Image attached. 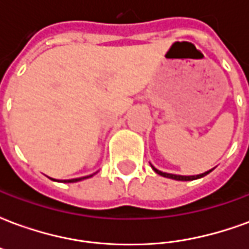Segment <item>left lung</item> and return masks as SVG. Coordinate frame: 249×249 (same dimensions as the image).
Here are the masks:
<instances>
[{"label": "left lung", "instance_id": "obj_1", "mask_svg": "<svg viewBox=\"0 0 249 249\" xmlns=\"http://www.w3.org/2000/svg\"><path fill=\"white\" fill-rule=\"evenodd\" d=\"M153 168V171L157 173V175H160V176H162V178H173V180H178V181H191V180H196V178H204L205 175H208L211 171H208V172H204L201 173V175H197V176H181V175H172V173H165V172H161V171H159V169H156L155 167Z\"/></svg>", "mask_w": 249, "mask_h": 249}]
</instances>
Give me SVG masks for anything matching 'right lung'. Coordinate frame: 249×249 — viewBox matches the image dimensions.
<instances>
[{"label":"right lung","mask_w":249,"mask_h":249,"mask_svg":"<svg viewBox=\"0 0 249 249\" xmlns=\"http://www.w3.org/2000/svg\"><path fill=\"white\" fill-rule=\"evenodd\" d=\"M93 175H89V176H85V178H71V180H62V183H76V181H81V180H85L88 178H92ZM56 181V180H54Z\"/></svg>","instance_id":"add662e5"}]
</instances>
